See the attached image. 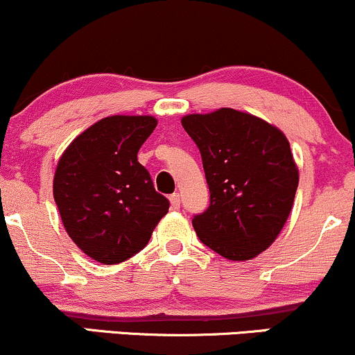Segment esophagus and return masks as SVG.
<instances>
[{
    "label": "esophagus",
    "instance_id": "obj_1",
    "mask_svg": "<svg viewBox=\"0 0 355 355\" xmlns=\"http://www.w3.org/2000/svg\"><path fill=\"white\" fill-rule=\"evenodd\" d=\"M170 203H172V209H180V193L170 195Z\"/></svg>",
    "mask_w": 355,
    "mask_h": 355
}]
</instances>
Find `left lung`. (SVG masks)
Listing matches in <instances>:
<instances>
[{"instance_id": "left-lung-1", "label": "left lung", "mask_w": 355, "mask_h": 355, "mask_svg": "<svg viewBox=\"0 0 355 355\" xmlns=\"http://www.w3.org/2000/svg\"><path fill=\"white\" fill-rule=\"evenodd\" d=\"M182 125L200 150L210 190L209 209L191 218L198 239L229 260L254 259L294 205L299 170L287 138L234 108L189 115Z\"/></svg>"}]
</instances>
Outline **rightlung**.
Here are the masks:
<instances>
[{
	"label": "right lung",
	"mask_w": 355,
	"mask_h": 355,
	"mask_svg": "<svg viewBox=\"0 0 355 355\" xmlns=\"http://www.w3.org/2000/svg\"><path fill=\"white\" fill-rule=\"evenodd\" d=\"M157 126L153 116H107L61 155L53 195L73 242L105 266L148 243L170 202L155 190L137 155Z\"/></svg>",
	"instance_id": "right-lung-1"
}]
</instances>
